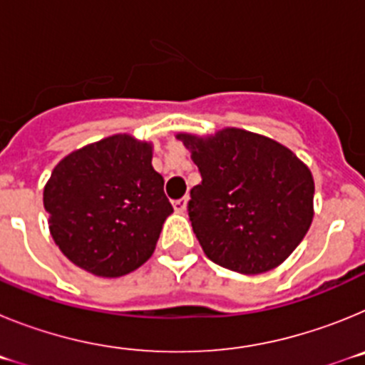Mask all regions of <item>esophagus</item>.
I'll use <instances>...</instances> for the list:
<instances>
[{
    "label": "esophagus",
    "mask_w": 365,
    "mask_h": 365,
    "mask_svg": "<svg viewBox=\"0 0 365 365\" xmlns=\"http://www.w3.org/2000/svg\"><path fill=\"white\" fill-rule=\"evenodd\" d=\"M186 206H188V197L179 199V201H173V210L179 212V214L186 212Z\"/></svg>",
    "instance_id": "obj_1"
}]
</instances>
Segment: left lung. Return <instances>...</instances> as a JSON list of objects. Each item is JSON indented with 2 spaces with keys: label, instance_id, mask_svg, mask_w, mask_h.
Masks as SVG:
<instances>
[{
  "label": "left lung",
  "instance_id": "8db88e82",
  "mask_svg": "<svg viewBox=\"0 0 365 365\" xmlns=\"http://www.w3.org/2000/svg\"><path fill=\"white\" fill-rule=\"evenodd\" d=\"M177 138L201 173L188 215L208 259L241 274L282 265L312 222L311 170L283 144L237 128Z\"/></svg>",
  "mask_w": 365,
  "mask_h": 365
}]
</instances>
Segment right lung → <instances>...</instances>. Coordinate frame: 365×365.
Segmentation results:
<instances>
[{"instance_id": "1", "label": "right lung", "mask_w": 365, "mask_h": 365, "mask_svg": "<svg viewBox=\"0 0 365 365\" xmlns=\"http://www.w3.org/2000/svg\"><path fill=\"white\" fill-rule=\"evenodd\" d=\"M150 143L113 135L54 166L43 188L49 230L80 269L118 278L146 263L173 212Z\"/></svg>"}]
</instances>
